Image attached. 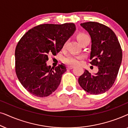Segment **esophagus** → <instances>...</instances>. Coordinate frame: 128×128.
<instances>
[{"mask_svg":"<svg viewBox=\"0 0 128 128\" xmlns=\"http://www.w3.org/2000/svg\"><path fill=\"white\" fill-rule=\"evenodd\" d=\"M73 68H74V66H67V69H72Z\"/></svg>","mask_w":128,"mask_h":128,"instance_id":"1","label":"esophagus"}]
</instances>
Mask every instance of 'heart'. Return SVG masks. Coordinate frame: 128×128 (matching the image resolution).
Here are the masks:
<instances>
[{
    "mask_svg": "<svg viewBox=\"0 0 128 128\" xmlns=\"http://www.w3.org/2000/svg\"><path fill=\"white\" fill-rule=\"evenodd\" d=\"M87 36H88L85 34V33H80V34H78V36H77V39H78V41L80 42L82 40L84 39L85 38L87 37ZM80 58H81L80 56H75L69 55L64 58V62L67 64H76L78 62V60Z\"/></svg>",
    "mask_w": 128,
    "mask_h": 128,
    "instance_id": "b5f03b06",
    "label": "heart"
}]
</instances>
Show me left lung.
<instances>
[{
  "instance_id": "1",
  "label": "left lung",
  "mask_w": 128,
  "mask_h": 128,
  "mask_svg": "<svg viewBox=\"0 0 128 128\" xmlns=\"http://www.w3.org/2000/svg\"><path fill=\"white\" fill-rule=\"evenodd\" d=\"M80 26L90 36V64L97 66L98 71L91 74L85 70L78 78V83L91 94L104 93L112 86L118 73L122 58L121 47L116 35L107 26L92 22Z\"/></svg>"
}]
</instances>
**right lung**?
Listing matches in <instances>:
<instances>
[{
	"mask_svg": "<svg viewBox=\"0 0 128 128\" xmlns=\"http://www.w3.org/2000/svg\"><path fill=\"white\" fill-rule=\"evenodd\" d=\"M76 30L73 23L41 24L30 30L19 41L15 50L16 73L31 94L47 97L58 87L65 66L51 68L46 62L50 54L60 52Z\"/></svg>",
	"mask_w": 128,
	"mask_h": 128,
	"instance_id": "obj_1",
	"label": "right lung"
}]
</instances>
